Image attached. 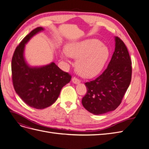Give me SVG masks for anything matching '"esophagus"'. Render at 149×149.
Segmentation results:
<instances>
[{
    "label": "esophagus",
    "instance_id": "obj_1",
    "mask_svg": "<svg viewBox=\"0 0 149 149\" xmlns=\"http://www.w3.org/2000/svg\"><path fill=\"white\" fill-rule=\"evenodd\" d=\"M72 82L74 84H79L80 83V80L78 79L77 78L73 77V78H72Z\"/></svg>",
    "mask_w": 149,
    "mask_h": 149
}]
</instances>
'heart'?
<instances>
[{
    "instance_id": "b5f03b06",
    "label": "heart",
    "mask_w": 149,
    "mask_h": 149,
    "mask_svg": "<svg viewBox=\"0 0 149 149\" xmlns=\"http://www.w3.org/2000/svg\"><path fill=\"white\" fill-rule=\"evenodd\" d=\"M108 48L97 39H86L69 43L61 56L68 63L70 58H78L76 69L78 73L86 78L98 74L105 66L109 56Z\"/></svg>"
}]
</instances>
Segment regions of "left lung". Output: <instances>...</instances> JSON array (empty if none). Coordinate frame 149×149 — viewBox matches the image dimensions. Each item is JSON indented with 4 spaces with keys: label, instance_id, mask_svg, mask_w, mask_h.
<instances>
[{
    "label": "left lung",
    "instance_id": "8db88e82",
    "mask_svg": "<svg viewBox=\"0 0 149 149\" xmlns=\"http://www.w3.org/2000/svg\"><path fill=\"white\" fill-rule=\"evenodd\" d=\"M115 50L107 68L94 80L85 83L87 88L82 104L96 115L115 110L131 81V60L123 40L115 37Z\"/></svg>",
    "mask_w": 149,
    "mask_h": 149
}]
</instances>
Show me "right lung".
Wrapping results in <instances>:
<instances>
[{"label":"right lung","instance_id":"1","mask_svg":"<svg viewBox=\"0 0 149 149\" xmlns=\"http://www.w3.org/2000/svg\"><path fill=\"white\" fill-rule=\"evenodd\" d=\"M44 30L37 27L26 36L17 46L12 60V82L16 93L26 104L38 109L52 105L62 88L71 76L62 71L55 63L45 66H30L24 58L25 44L35 35Z\"/></svg>","mask_w":149,"mask_h":149}]
</instances>
